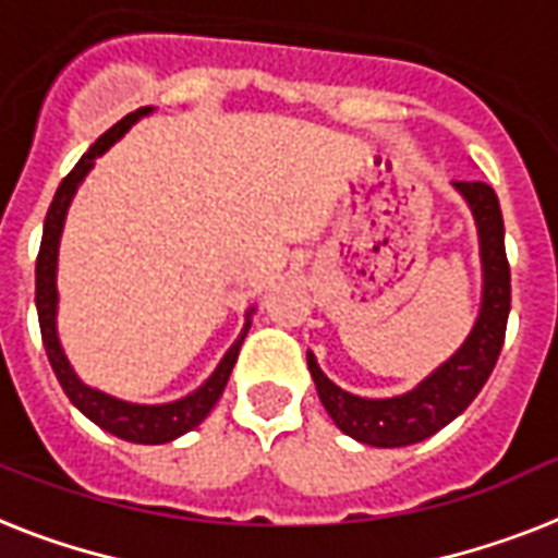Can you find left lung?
<instances>
[{
    "label": "left lung",
    "instance_id": "1",
    "mask_svg": "<svg viewBox=\"0 0 558 558\" xmlns=\"http://www.w3.org/2000/svg\"><path fill=\"white\" fill-rule=\"evenodd\" d=\"M456 189L468 197L473 208L484 264L482 315L464 347L412 392L381 398V401L350 396L341 387H335L310 355V373L318 387L320 404L347 436L373 447H407L447 427L482 392L499 361L507 315H510V264L505 252V220H501L499 197L482 180H456Z\"/></svg>",
    "mask_w": 558,
    "mask_h": 558
}]
</instances>
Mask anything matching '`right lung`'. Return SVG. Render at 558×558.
Wrapping results in <instances>:
<instances>
[{"label": "right lung", "mask_w": 558, "mask_h": 558, "mask_svg": "<svg viewBox=\"0 0 558 558\" xmlns=\"http://www.w3.org/2000/svg\"><path fill=\"white\" fill-rule=\"evenodd\" d=\"M151 108H137L131 111L129 117H122L117 125L102 134V137L88 148V154H83V160L76 162L74 169L68 171L65 180L59 183L57 194H53L51 208L45 215V229H43V243H39V255H36V312H39V329H43V343L45 352H48V361H51L53 373H57L59 384L65 389V396L71 398V404L76 410L88 415L97 427L108 429L111 436L122 438V441L134 444H166L171 438L183 436L189 429H194L206 418L211 407L217 404V398L223 396V387L232 375V366L238 361L240 343L246 338V329L240 332V338L234 341V347L226 352V357L220 361V366L215 369V375L203 384L197 392H192L183 401H174V404H160V407H143V404H129V401H120V398H111L99 389L85 387L80 378L74 375V369L68 366L65 355H62V347H59L57 326H53V315H57V246H59V232H62V220H65L68 203L74 197L76 185L88 174V169L94 166V157L106 151L114 140H120L125 134L131 122L137 117L148 114Z\"/></svg>", "instance_id": "right-lung-1"}]
</instances>
